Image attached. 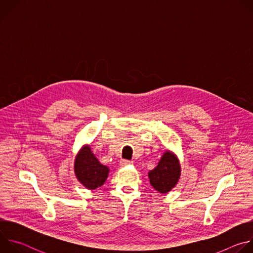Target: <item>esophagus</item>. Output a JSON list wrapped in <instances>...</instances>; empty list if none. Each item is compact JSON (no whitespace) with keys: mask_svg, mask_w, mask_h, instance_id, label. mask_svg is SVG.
<instances>
[{"mask_svg":"<svg viewBox=\"0 0 253 253\" xmlns=\"http://www.w3.org/2000/svg\"><path fill=\"white\" fill-rule=\"evenodd\" d=\"M132 163V161H130V160H127V159H122L121 161H120V164H121V166H127V165H130Z\"/></svg>","mask_w":253,"mask_h":253,"instance_id":"34e87169","label":"esophagus"}]
</instances>
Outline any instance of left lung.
<instances>
[{
  "instance_id": "obj_1",
  "label": "left lung",
  "mask_w": 253,
  "mask_h": 253,
  "mask_svg": "<svg viewBox=\"0 0 253 253\" xmlns=\"http://www.w3.org/2000/svg\"><path fill=\"white\" fill-rule=\"evenodd\" d=\"M151 185L160 193H167L177 183L180 176V165L170 152L164 153L155 169L149 172Z\"/></svg>"
}]
</instances>
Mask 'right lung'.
Returning a JSON list of instances; mask_svg holds the SVG:
<instances>
[{
	"label": "right lung",
	"instance_id": "obj_1",
	"mask_svg": "<svg viewBox=\"0 0 253 253\" xmlns=\"http://www.w3.org/2000/svg\"><path fill=\"white\" fill-rule=\"evenodd\" d=\"M75 173L84 186L89 189H96L104 184L109 169L98 161L89 147H85L76 157Z\"/></svg>",
	"mask_w": 253,
	"mask_h": 253
}]
</instances>
